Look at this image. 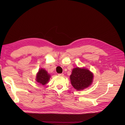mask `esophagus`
Wrapping results in <instances>:
<instances>
[{"instance_id": "esophagus-1", "label": "esophagus", "mask_w": 125, "mask_h": 125, "mask_svg": "<svg viewBox=\"0 0 125 125\" xmlns=\"http://www.w3.org/2000/svg\"><path fill=\"white\" fill-rule=\"evenodd\" d=\"M58 76H63L64 74H59Z\"/></svg>"}]
</instances>
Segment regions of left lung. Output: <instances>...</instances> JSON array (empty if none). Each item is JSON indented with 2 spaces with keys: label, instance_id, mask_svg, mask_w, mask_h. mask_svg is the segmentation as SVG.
<instances>
[{
  "label": "left lung",
  "instance_id": "obj_1",
  "mask_svg": "<svg viewBox=\"0 0 125 125\" xmlns=\"http://www.w3.org/2000/svg\"><path fill=\"white\" fill-rule=\"evenodd\" d=\"M94 77V74L88 69L78 67L73 69L70 80L75 90L82 91L92 85Z\"/></svg>",
  "mask_w": 125,
  "mask_h": 125
}]
</instances>
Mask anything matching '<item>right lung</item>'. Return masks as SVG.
<instances>
[{
	"mask_svg": "<svg viewBox=\"0 0 125 125\" xmlns=\"http://www.w3.org/2000/svg\"><path fill=\"white\" fill-rule=\"evenodd\" d=\"M50 78V75L45 69L41 68L39 70L38 72L36 74L35 81L37 82L39 84L44 85L49 82Z\"/></svg>",
	"mask_w": 125,
	"mask_h": 125,
	"instance_id": "add662e5",
	"label": "right lung"
}]
</instances>
